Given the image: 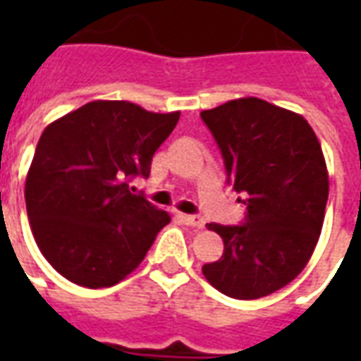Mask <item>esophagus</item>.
I'll use <instances>...</instances> for the list:
<instances>
[{"instance_id": "1", "label": "esophagus", "mask_w": 361, "mask_h": 361, "mask_svg": "<svg viewBox=\"0 0 361 361\" xmlns=\"http://www.w3.org/2000/svg\"><path fill=\"white\" fill-rule=\"evenodd\" d=\"M181 220H183L188 226L204 228V219L203 216H199V214H181Z\"/></svg>"}]
</instances>
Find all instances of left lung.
Returning <instances> with one entry per match:
<instances>
[{
  "instance_id": "obj_1",
  "label": "left lung",
  "mask_w": 361,
  "mask_h": 361,
  "mask_svg": "<svg viewBox=\"0 0 361 361\" xmlns=\"http://www.w3.org/2000/svg\"><path fill=\"white\" fill-rule=\"evenodd\" d=\"M201 118L247 207L240 226L209 224L224 253L203 274L222 294L257 300L292 282L317 245L329 197L325 157L303 116L261 98L230 100Z\"/></svg>"
}]
</instances>
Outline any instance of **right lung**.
<instances>
[{"label": "right lung", "mask_w": 361, "mask_h": 361, "mask_svg": "<svg viewBox=\"0 0 361 361\" xmlns=\"http://www.w3.org/2000/svg\"><path fill=\"white\" fill-rule=\"evenodd\" d=\"M180 111L154 114L126 100H94L44 129L27 173V214L38 250L85 288L133 272L170 214L131 193Z\"/></svg>", "instance_id": "obj_1"}]
</instances>
